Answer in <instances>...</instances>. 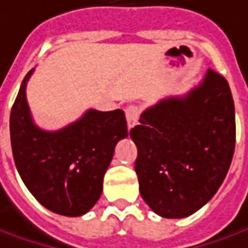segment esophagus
<instances>
[{"mask_svg": "<svg viewBox=\"0 0 248 248\" xmlns=\"http://www.w3.org/2000/svg\"><path fill=\"white\" fill-rule=\"evenodd\" d=\"M138 118H140V108L137 106H129L126 108V121H127V127L131 129L137 124Z\"/></svg>", "mask_w": 248, "mask_h": 248, "instance_id": "esophagus-1", "label": "esophagus"}]
</instances>
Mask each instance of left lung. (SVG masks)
<instances>
[{
  "instance_id": "1",
  "label": "left lung",
  "mask_w": 248,
  "mask_h": 248,
  "mask_svg": "<svg viewBox=\"0 0 248 248\" xmlns=\"http://www.w3.org/2000/svg\"><path fill=\"white\" fill-rule=\"evenodd\" d=\"M130 137L137 146L140 193L148 206L166 218L193 215L216 194L235 151L228 81L209 69L188 93L146 108Z\"/></svg>"
}]
</instances>
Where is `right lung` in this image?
I'll list each match as a JSON object with an SVG mask.
<instances>
[{
  "label": "right lung",
  "instance_id": "1",
  "mask_svg": "<svg viewBox=\"0 0 248 248\" xmlns=\"http://www.w3.org/2000/svg\"><path fill=\"white\" fill-rule=\"evenodd\" d=\"M32 73L33 69L24 77L11 111L15 164L45 208L62 216H82L100 198L115 145L127 137L124 112L88 110L61 130H42L32 119L25 96Z\"/></svg>",
  "mask_w": 248,
  "mask_h": 248
}]
</instances>
